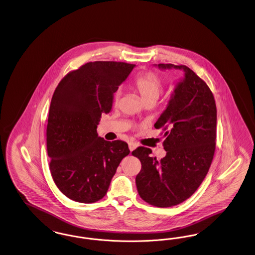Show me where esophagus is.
<instances>
[{"label": "esophagus", "mask_w": 255, "mask_h": 255, "mask_svg": "<svg viewBox=\"0 0 255 255\" xmlns=\"http://www.w3.org/2000/svg\"><path fill=\"white\" fill-rule=\"evenodd\" d=\"M128 145H129V149H130V151H133V150H134V149L137 147V144H136L135 142H133V141H130Z\"/></svg>", "instance_id": "34e87169"}]
</instances>
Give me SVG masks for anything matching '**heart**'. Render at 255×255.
Returning <instances> with one entry per match:
<instances>
[{"mask_svg": "<svg viewBox=\"0 0 255 255\" xmlns=\"http://www.w3.org/2000/svg\"><path fill=\"white\" fill-rule=\"evenodd\" d=\"M131 88L141 97L144 103H154L163 90V81L154 72H146L137 75L131 83ZM121 92L117 91L114 96V103L118 104Z\"/></svg>", "mask_w": 255, "mask_h": 255, "instance_id": "obj_1", "label": "heart"}]
</instances>
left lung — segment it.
I'll list each match as a JSON object with an SVG mask.
<instances>
[{"mask_svg":"<svg viewBox=\"0 0 255 255\" xmlns=\"http://www.w3.org/2000/svg\"><path fill=\"white\" fill-rule=\"evenodd\" d=\"M183 70L184 79L175 89L169 105L155 123L166 138V156L151 157L152 151L137 147L132 155L141 169L135 177L137 192L157 207L177 206L194 194L206 178L216 148L217 109L206 82L186 66L158 64V68Z\"/></svg>","mask_w":255,"mask_h":255,"instance_id":"left-lung-1","label":"left lung"}]
</instances>
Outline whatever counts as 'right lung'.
<instances>
[{
  "label": "right lung",
  "instance_id": "obj_1",
  "mask_svg": "<svg viewBox=\"0 0 255 255\" xmlns=\"http://www.w3.org/2000/svg\"><path fill=\"white\" fill-rule=\"evenodd\" d=\"M133 67L117 61L89 62L67 73L53 93L47 125L49 170L58 189L73 201L101 200L130 153L126 142L107 141L97 128Z\"/></svg>",
  "mask_w": 255,
  "mask_h": 255
}]
</instances>
